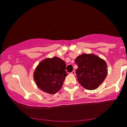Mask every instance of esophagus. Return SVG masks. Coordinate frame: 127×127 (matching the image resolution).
<instances>
[{
  "label": "esophagus",
  "mask_w": 127,
  "mask_h": 127,
  "mask_svg": "<svg viewBox=\"0 0 127 127\" xmlns=\"http://www.w3.org/2000/svg\"><path fill=\"white\" fill-rule=\"evenodd\" d=\"M75 73H76L75 71H72L71 73V74H73V75H74V74H75Z\"/></svg>",
  "instance_id": "1"
}]
</instances>
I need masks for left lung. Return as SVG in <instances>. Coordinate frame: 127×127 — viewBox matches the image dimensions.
Wrapping results in <instances>:
<instances>
[{
    "label": "left lung",
    "mask_w": 127,
    "mask_h": 127,
    "mask_svg": "<svg viewBox=\"0 0 127 127\" xmlns=\"http://www.w3.org/2000/svg\"><path fill=\"white\" fill-rule=\"evenodd\" d=\"M75 63L78 66L76 70L78 82L87 90L96 89L106 78V63L94 54H81L77 57Z\"/></svg>",
    "instance_id": "obj_1"
}]
</instances>
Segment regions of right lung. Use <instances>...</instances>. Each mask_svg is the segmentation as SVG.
Masks as SVG:
<instances>
[{
  "label": "right lung",
  "mask_w": 127,
  "mask_h": 127,
  "mask_svg": "<svg viewBox=\"0 0 127 127\" xmlns=\"http://www.w3.org/2000/svg\"><path fill=\"white\" fill-rule=\"evenodd\" d=\"M65 69L66 63L60 58L46 59L40 63L34 72L35 84L43 92L55 94L61 88L67 76Z\"/></svg>",
  "instance_id": "1"
}]
</instances>
